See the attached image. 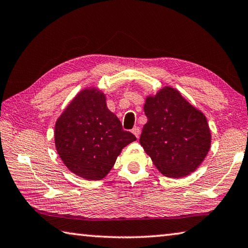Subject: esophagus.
<instances>
[{
	"instance_id": "1",
	"label": "esophagus",
	"mask_w": 248,
	"mask_h": 248,
	"mask_svg": "<svg viewBox=\"0 0 248 248\" xmlns=\"http://www.w3.org/2000/svg\"><path fill=\"white\" fill-rule=\"evenodd\" d=\"M132 133L137 137V138L139 139L140 133H141V129H140V127H135V128H133V129H132Z\"/></svg>"
}]
</instances>
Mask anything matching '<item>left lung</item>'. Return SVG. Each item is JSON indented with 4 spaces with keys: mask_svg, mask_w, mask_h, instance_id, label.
<instances>
[{
    "mask_svg": "<svg viewBox=\"0 0 248 248\" xmlns=\"http://www.w3.org/2000/svg\"><path fill=\"white\" fill-rule=\"evenodd\" d=\"M143 109L148 121L140 144L156 169L175 179L195 171L211 147L205 116L171 87L147 97Z\"/></svg>",
    "mask_w": 248,
    "mask_h": 248,
    "instance_id": "obj_1",
    "label": "left lung"
}]
</instances>
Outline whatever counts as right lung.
<instances>
[{
	"label": "right lung",
	"mask_w": 248,
	"mask_h": 248,
	"mask_svg": "<svg viewBox=\"0 0 248 248\" xmlns=\"http://www.w3.org/2000/svg\"><path fill=\"white\" fill-rule=\"evenodd\" d=\"M136 140L96 88L81 90L55 124V145L62 161L86 180L104 179L123 148Z\"/></svg>",
	"instance_id": "add662e5"
}]
</instances>
